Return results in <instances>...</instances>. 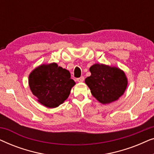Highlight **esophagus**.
I'll list each match as a JSON object with an SVG mask.
<instances>
[{"label":"esophagus","instance_id":"esophagus-1","mask_svg":"<svg viewBox=\"0 0 154 154\" xmlns=\"http://www.w3.org/2000/svg\"><path fill=\"white\" fill-rule=\"evenodd\" d=\"M84 81V77L83 76H81L79 78V79H77V81L79 82V83H82V82H83Z\"/></svg>","mask_w":154,"mask_h":154}]
</instances>
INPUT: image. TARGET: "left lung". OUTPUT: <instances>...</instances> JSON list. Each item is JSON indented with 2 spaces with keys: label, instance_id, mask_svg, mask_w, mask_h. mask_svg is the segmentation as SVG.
<instances>
[{
  "label": "left lung",
  "instance_id": "8db88e82",
  "mask_svg": "<svg viewBox=\"0 0 154 154\" xmlns=\"http://www.w3.org/2000/svg\"><path fill=\"white\" fill-rule=\"evenodd\" d=\"M91 75L85 83L94 97L101 104H106L119 100L128 86L125 72L116 66L104 64H94L90 66Z\"/></svg>",
  "mask_w": 154,
  "mask_h": 154
}]
</instances>
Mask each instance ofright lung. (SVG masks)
Segmentation results:
<instances>
[{"instance_id":"right-lung-1","label":"right lung","mask_w":154,"mask_h":154,"mask_svg":"<svg viewBox=\"0 0 154 154\" xmlns=\"http://www.w3.org/2000/svg\"><path fill=\"white\" fill-rule=\"evenodd\" d=\"M75 85L70 72L54 62L40 65L29 75L31 92L48 108H56L64 103Z\"/></svg>"}]
</instances>
